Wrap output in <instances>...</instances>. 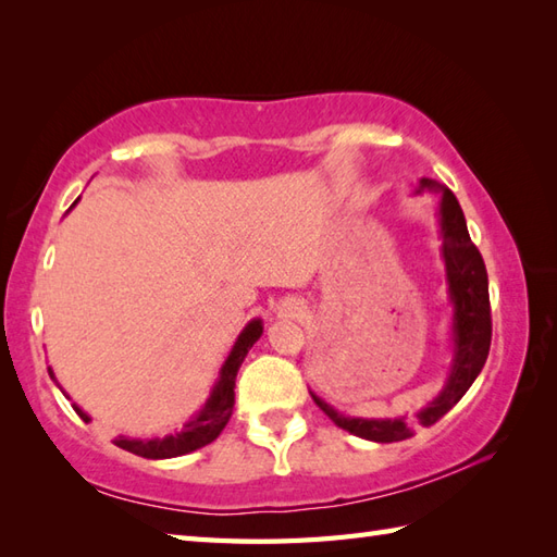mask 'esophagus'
Segmentation results:
<instances>
[{
  "mask_svg": "<svg viewBox=\"0 0 557 557\" xmlns=\"http://www.w3.org/2000/svg\"><path fill=\"white\" fill-rule=\"evenodd\" d=\"M289 311H292V315H299V306H294V304H289Z\"/></svg>",
  "mask_w": 557,
  "mask_h": 557,
  "instance_id": "esophagus-1",
  "label": "esophagus"
}]
</instances>
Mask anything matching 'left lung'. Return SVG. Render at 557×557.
I'll use <instances>...</instances> for the list:
<instances>
[{
  "label": "left lung",
  "instance_id": "1",
  "mask_svg": "<svg viewBox=\"0 0 557 557\" xmlns=\"http://www.w3.org/2000/svg\"><path fill=\"white\" fill-rule=\"evenodd\" d=\"M433 191L441 194L437 203V224H441V253L447 275V294L453 304V359H449L447 377L441 393L423 409L417 411L419 425H433L437 419L453 409L465 397L471 383L476 381L491 349V301H488V275L479 248L471 244L465 212L459 200L445 184L433 180L419 182L417 194ZM313 401L321 407L339 429L359 435L373 443H397L411 437L409 417L399 419H357L345 417L325 399L311 393Z\"/></svg>",
  "mask_w": 557,
  "mask_h": 557
}]
</instances>
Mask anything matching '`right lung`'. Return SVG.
Masks as SVG:
<instances>
[{"label":"right lung","instance_id":"1","mask_svg":"<svg viewBox=\"0 0 557 557\" xmlns=\"http://www.w3.org/2000/svg\"><path fill=\"white\" fill-rule=\"evenodd\" d=\"M260 335H263V321H260V318H253V321L242 330L239 337H236L232 351L227 354V359H224V363H222L218 381L210 389L206 405L200 407L198 413H194V417L188 419L180 431L164 435V437H126V435H120L114 441V445L126 449V453H134V455L146 457V459H170V457H182V455L194 453V449L206 447L208 443L215 441V437L222 433V429L227 425V421L232 417L236 373H239L248 349L256 345ZM47 373H50V377L57 383V375H54L50 366H47ZM57 387L64 393L62 385L57 383ZM71 407L76 409V413L83 421H86V423L90 421L88 413L83 411L76 405V401Z\"/></svg>","mask_w":557,"mask_h":557}]
</instances>
